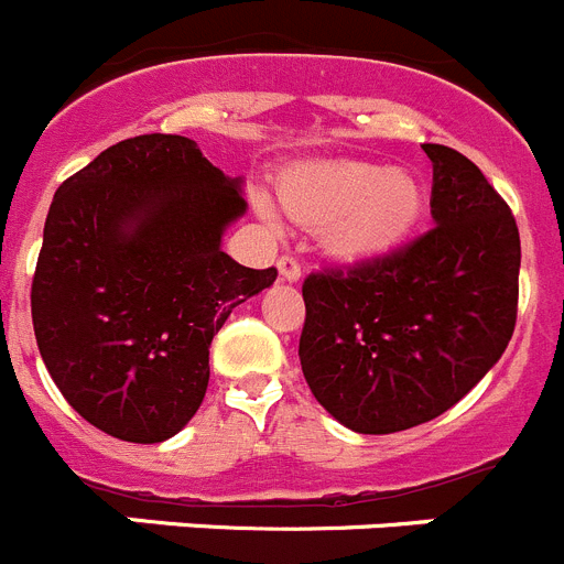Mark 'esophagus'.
Instances as JSON below:
<instances>
[{"label": "esophagus", "instance_id": "esophagus-1", "mask_svg": "<svg viewBox=\"0 0 564 564\" xmlns=\"http://www.w3.org/2000/svg\"><path fill=\"white\" fill-rule=\"evenodd\" d=\"M276 271H279V279H282V282H299V276H302V268H299V262L293 257L279 259Z\"/></svg>", "mask_w": 564, "mask_h": 564}]
</instances>
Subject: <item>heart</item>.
Here are the masks:
<instances>
[{
	"instance_id": "heart-1",
	"label": "heart",
	"mask_w": 564,
	"mask_h": 564,
	"mask_svg": "<svg viewBox=\"0 0 564 564\" xmlns=\"http://www.w3.org/2000/svg\"><path fill=\"white\" fill-rule=\"evenodd\" d=\"M276 194L293 220L318 228V242L333 259L350 265L395 251L423 212L415 174L367 161L299 163L282 172ZM253 208L268 226H276L265 194H253Z\"/></svg>"
}]
</instances>
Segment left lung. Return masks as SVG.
Listing matches in <instances>:
<instances>
[{
	"label": "left lung",
	"mask_w": 564,
	"mask_h": 564,
	"mask_svg": "<svg viewBox=\"0 0 564 564\" xmlns=\"http://www.w3.org/2000/svg\"><path fill=\"white\" fill-rule=\"evenodd\" d=\"M432 161L426 234L302 285V372L316 401L358 435H390L452 410L506 352L517 322L520 231L460 152Z\"/></svg>",
	"instance_id": "obj_1"
}]
</instances>
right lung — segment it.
<instances>
[{
	"label": "right lung",
	"mask_w": 564,
	"mask_h": 564,
	"mask_svg": "<svg viewBox=\"0 0 564 564\" xmlns=\"http://www.w3.org/2000/svg\"><path fill=\"white\" fill-rule=\"evenodd\" d=\"M246 212L242 177L183 134L115 143L58 186L30 311L44 367L84 421L163 443L200 410L214 333L276 279L223 251Z\"/></svg>",
	"instance_id": "add662e5"
}]
</instances>
